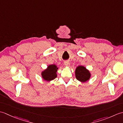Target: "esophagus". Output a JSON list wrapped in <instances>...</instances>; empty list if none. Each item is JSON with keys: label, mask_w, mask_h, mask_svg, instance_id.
Wrapping results in <instances>:
<instances>
[{"label": "esophagus", "mask_w": 123, "mask_h": 123, "mask_svg": "<svg viewBox=\"0 0 123 123\" xmlns=\"http://www.w3.org/2000/svg\"><path fill=\"white\" fill-rule=\"evenodd\" d=\"M64 65H65V66H66L69 67V66H70V63H69V61H64Z\"/></svg>", "instance_id": "obj_1"}]
</instances>
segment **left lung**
<instances>
[{"mask_svg": "<svg viewBox=\"0 0 123 123\" xmlns=\"http://www.w3.org/2000/svg\"><path fill=\"white\" fill-rule=\"evenodd\" d=\"M75 77L81 82H86L89 79L90 74L84 67L79 66L75 70Z\"/></svg>", "mask_w": 123, "mask_h": 123, "instance_id": "8db88e82", "label": "left lung"}]
</instances>
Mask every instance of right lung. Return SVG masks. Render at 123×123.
<instances>
[{
	"label": "right lung",
	"instance_id": "right-lung-1",
	"mask_svg": "<svg viewBox=\"0 0 123 123\" xmlns=\"http://www.w3.org/2000/svg\"><path fill=\"white\" fill-rule=\"evenodd\" d=\"M57 67L54 64L49 66L46 70L42 73L43 79L46 81H51L56 77V72L57 70Z\"/></svg>",
	"mask_w": 123,
	"mask_h": 123
}]
</instances>
